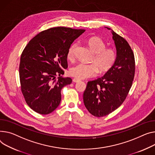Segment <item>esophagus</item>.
Returning a JSON list of instances; mask_svg holds the SVG:
<instances>
[{"label":"esophagus","mask_w":155,"mask_h":155,"mask_svg":"<svg viewBox=\"0 0 155 155\" xmlns=\"http://www.w3.org/2000/svg\"><path fill=\"white\" fill-rule=\"evenodd\" d=\"M80 81V80H79V79H77V78H74L73 79V81L74 82H75V83H77V82H79Z\"/></svg>","instance_id":"esophagus-1"}]
</instances>
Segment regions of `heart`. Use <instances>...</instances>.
<instances>
[{"instance_id": "heart-1", "label": "heart", "mask_w": 155, "mask_h": 155, "mask_svg": "<svg viewBox=\"0 0 155 155\" xmlns=\"http://www.w3.org/2000/svg\"><path fill=\"white\" fill-rule=\"evenodd\" d=\"M87 44L94 56L91 64L80 63L71 67L70 70L71 76L77 79H85L94 77L97 75L98 70L100 73H105L114 65L117 60V52L114 48L106 47V44L98 37L90 38ZM76 44L70 46L68 50L67 58L71 60L74 58V51Z\"/></svg>"}]
</instances>
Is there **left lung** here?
<instances>
[{
    "mask_svg": "<svg viewBox=\"0 0 155 155\" xmlns=\"http://www.w3.org/2000/svg\"><path fill=\"white\" fill-rule=\"evenodd\" d=\"M111 33L117 49L115 63L102 77L88 81L84 93L85 107L97 117L109 115L123 104L135 77V61L131 48L125 38L113 30Z\"/></svg>",
    "mask_w": 155,
    "mask_h": 155,
    "instance_id": "left-lung-1",
    "label": "left lung"
}]
</instances>
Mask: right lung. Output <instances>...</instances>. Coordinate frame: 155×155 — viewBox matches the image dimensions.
<instances>
[{"mask_svg":"<svg viewBox=\"0 0 155 155\" xmlns=\"http://www.w3.org/2000/svg\"><path fill=\"white\" fill-rule=\"evenodd\" d=\"M85 31L50 28L37 34L24 49L19 65L20 86L27 104L34 111L47 115L59 105L61 90L72 81L60 76L68 67V50Z\"/></svg>","mask_w":155,"mask_h":155,"instance_id":"1","label":"right lung"}]
</instances>
